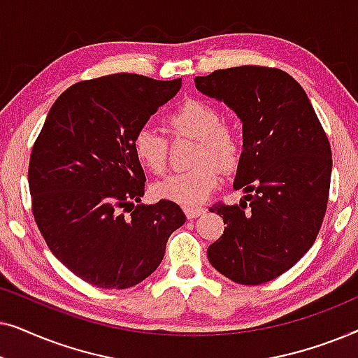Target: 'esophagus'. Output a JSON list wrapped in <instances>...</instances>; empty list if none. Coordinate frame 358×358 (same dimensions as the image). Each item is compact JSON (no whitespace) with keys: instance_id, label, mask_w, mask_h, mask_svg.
I'll list each match as a JSON object with an SVG mask.
<instances>
[{"instance_id":"1","label":"esophagus","mask_w":358,"mask_h":358,"mask_svg":"<svg viewBox=\"0 0 358 358\" xmlns=\"http://www.w3.org/2000/svg\"><path fill=\"white\" fill-rule=\"evenodd\" d=\"M182 210H184L185 217H187L189 220L197 218L205 212V208H202V207H182Z\"/></svg>"}]
</instances>
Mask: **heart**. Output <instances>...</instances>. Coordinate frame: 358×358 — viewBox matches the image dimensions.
Here are the masks:
<instances>
[{"mask_svg": "<svg viewBox=\"0 0 358 358\" xmlns=\"http://www.w3.org/2000/svg\"><path fill=\"white\" fill-rule=\"evenodd\" d=\"M174 136L197 138L194 150V168L171 174L153 185L155 197L180 205H200L218 187L220 170L238 168L243 143L238 131L224 124L222 110L203 99H187L166 117ZM135 159L153 174H163L168 168L169 141L151 127H140L131 140Z\"/></svg>", "mask_w": 358, "mask_h": 358, "instance_id": "obj_1", "label": "heart"}]
</instances>
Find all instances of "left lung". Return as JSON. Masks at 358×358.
<instances>
[{
	"mask_svg": "<svg viewBox=\"0 0 358 358\" xmlns=\"http://www.w3.org/2000/svg\"><path fill=\"white\" fill-rule=\"evenodd\" d=\"M243 122L234 189L239 205L215 203L222 236L207 249L220 273L241 285L271 282L316 241L327 208L331 145L303 87L278 68L244 65L195 78Z\"/></svg>",
	"mask_w": 358,
	"mask_h": 358,
	"instance_id": "8db88e82",
	"label": "left lung"
}]
</instances>
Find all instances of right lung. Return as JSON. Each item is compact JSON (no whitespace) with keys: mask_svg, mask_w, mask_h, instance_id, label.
Listing matches in <instances>:
<instances>
[{"mask_svg":"<svg viewBox=\"0 0 358 358\" xmlns=\"http://www.w3.org/2000/svg\"><path fill=\"white\" fill-rule=\"evenodd\" d=\"M180 80L117 73L68 87L32 146V213L53 256L101 288H130L163 261L182 227L178 203H140L145 173L131 150L140 127L178 94Z\"/></svg>","mask_w":358,"mask_h":358,"instance_id":"add662e5","label":"right lung"}]
</instances>
